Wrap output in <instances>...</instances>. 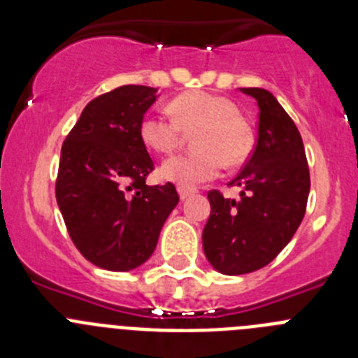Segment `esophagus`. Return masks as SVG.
Listing matches in <instances>:
<instances>
[{"mask_svg":"<svg viewBox=\"0 0 358 358\" xmlns=\"http://www.w3.org/2000/svg\"><path fill=\"white\" fill-rule=\"evenodd\" d=\"M177 192H179V197H181V201H185V199H188V197H192V195H195V189L185 188V186H179V188H177Z\"/></svg>","mask_w":358,"mask_h":358,"instance_id":"1","label":"esophagus"}]
</instances>
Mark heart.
Masks as SVG:
<instances>
[{
  "instance_id": "b5f03b06",
  "label": "heart",
  "mask_w": 358,
  "mask_h": 358,
  "mask_svg": "<svg viewBox=\"0 0 358 358\" xmlns=\"http://www.w3.org/2000/svg\"><path fill=\"white\" fill-rule=\"evenodd\" d=\"M170 113L173 119L157 113L145 116L140 123L141 141L150 150L169 154L181 145L185 132L199 129L195 147L201 150L164 161L159 169L164 181L194 188L218 177L224 159L229 164H240L249 156L251 132L240 118L238 107L227 98L192 91L173 98Z\"/></svg>"
}]
</instances>
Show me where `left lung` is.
Segmentation results:
<instances>
[{
	"mask_svg": "<svg viewBox=\"0 0 358 358\" xmlns=\"http://www.w3.org/2000/svg\"><path fill=\"white\" fill-rule=\"evenodd\" d=\"M258 103V140L251 157L229 182L240 201L210 192L211 213L202 248L211 267L226 276L265 267L292 240L305 217L310 172L301 134L274 94L240 87Z\"/></svg>",
	"mask_w": 358,
	"mask_h": 358,
	"instance_id": "obj_1",
	"label": "left lung"
}]
</instances>
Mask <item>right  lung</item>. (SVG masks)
I'll return each instance as SVG.
<instances>
[{"label":"right lung","mask_w":358,"mask_h":358,"mask_svg":"<svg viewBox=\"0 0 358 358\" xmlns=\"http://www.w3.org/2000/svg\"><path fill=\"white\" fill-rule=\"evenodd\" d=\"M156 100V87H116L84 107L62 143L55 195L69 236L84 258L115 273L150 258L179 202L172 182H145L154 163L140 123Z\"/></svg>","instance_id":"1"}]
</instances>
